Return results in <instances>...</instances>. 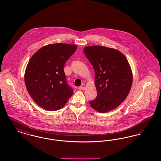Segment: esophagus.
<instances>
[{
	"label": "esophagus",
	"instance_id": "34e87169",
	"mask_svg": "<svg viewBox=\"0 0 161 161\" xmlns=\"http://www.w3.org/2000/svg\"><path fill=\"white\" fill-rule=\"evenodd\" d=\"M78 90H81V91H83V90H84V86L78 87Z\"/></svg>",
	"mask_w": 161,
	"mask_h": 161
}]
</instances>
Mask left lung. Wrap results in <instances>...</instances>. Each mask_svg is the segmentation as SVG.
<instances>
[{"instance_id":"8db88e82","label":"left lung","mask_w":161,"mask_h":161,"mask_svg":"<svg viewBox=\"0 0 161 161\" xmlns=\"http://www.w3.org/2000/svg\"><path fill=\"white\" fill-rule=\"evenodd\" d=\"M85 55L94 69L97 96L89 102L100 113L119 106L127 98L133 76L129 63L119 51L105 46H86Z\"/></svg>"}]
</instances>
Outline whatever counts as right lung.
<instances>
[{
  "mask_svg": "<svg viewBox=\"0 0 161 161\" xmlns=\"http://www.w3.org/2000/svg\"><path fill=\"white\" fill-rule=\"evenodd\" d=\"M77 49L75 45L54 43L43 46L32 55L25 73V83L31 98L40 107L55 111L73 94L64 72L65 63Z\"/></svg>",
  "mask_w": 161,
  "mask_h": 161,
  "instance_id": "obj_1",
  "label": "right lung"
}]
</instances>
